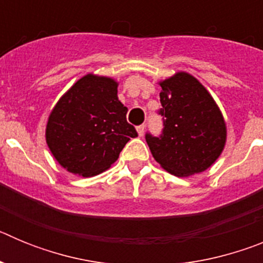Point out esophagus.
Listing matches in <instances>:
<instances>
[{"instance_id":"esophagus-1","label":"esophagus","mask_w":263,"mask_h":263,"mask_svg":"<svg viewBox=\"0 0 263 263\" xmlns=\"http://www.w3.org/2000/svg\"><path fill=\"white\" fill-rule=\"evenodd\" d=\"M137 132H138L139 137H142L143 134H145V125H139V126H137Z\"/></svg>"}]
</instances>
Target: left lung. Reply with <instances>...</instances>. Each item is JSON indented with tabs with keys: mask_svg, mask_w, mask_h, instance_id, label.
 Returning <instances> with one entry per match:
<instances>
[{
	"mask_svg": "<svg viewBox=\"0 0 263 263\" xmlns=\"http://www.w3.org/2000/svg\"><path fill=\"white\" fill-rule=\"evenodd\" d=\"M163 130L159 137L146 134L153 157L175 176L205 171L224 150L227 126L210 92L187 72L160 81Z\"/></svg>",
	"mask_w": 263,
	"mask_h": 263,
	"instance_id": "obj_1",
	"label": "left lung"
}]
</instances>
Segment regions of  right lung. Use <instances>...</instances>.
<instances>
[{"mask_svg": "<svg viewBox=\"0 0 263 263\" xmlns=\"http://www.w3.org/2000/svg\"><path fill=\"white\" fill-rule=\"evenodd\" d=\"M117 81L88 73L60 97L50 113L46 142L62 167L75 175L95 176L118 159L136 127L117 97Z\"/></svg>", "mask_w": 263, "mask_h": 263, "instance_id": "right-lung-1", "label": "right lung"}]
</instances>
